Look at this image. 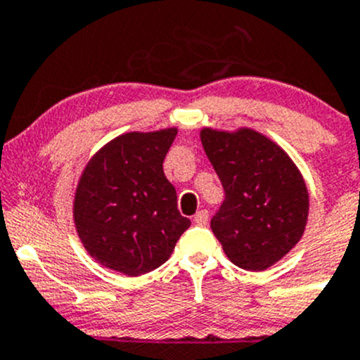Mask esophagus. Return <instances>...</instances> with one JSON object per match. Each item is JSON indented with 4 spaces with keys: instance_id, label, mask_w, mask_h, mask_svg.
Masks as SVG:
<instances>
[{
    "instance_id": "obj_1",
    "label": "esophagus",
    "mask_w": 360,
    "mask_h": 360,
    "mask_svg": "<svg viewBox=\"0 0 360 360\" xmlns=\"http://www.w3.org/2000/svg\"><path fill=\"white\" fill-rule=\"evenodd\" d=\"M208 219H210V213L206 212V210H199V212L194 215V222L198 224V226H206V224H208Z\"/></svg>"
}]
</instances>
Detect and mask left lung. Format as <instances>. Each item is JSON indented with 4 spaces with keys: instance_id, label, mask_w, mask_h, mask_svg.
Listing matches in <instances>:
<instances>
[{
    "instance_id": "left-lung-1",
    "label": "left lung",
    "mask_w": 360,
    "mask_h": 360,
    "mask_svg": "<svg viewBox=\"0 0 360 360\" xmlns=\"http://www.w3.org/2000/svg\"><path fill=\"white\" fill-rule=\"evenodd\" d=\"M201 143L226 199L212 231L233 264L264 271L285 257L308 222L304 179L282 147L248 127L201 129Z\"/></svg>"
}]
</instances>
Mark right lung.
Returning <instances> with one entry per match:
<instances>
[{
    "label": "right lung",
    "mask_w": 360,
    "mask_h": 360,
    "mask_svg": "<svg viewBox=\"0 0 360 360\" xmlns=\"http://www.w3.org/2000/svg\"><path fill=\"white\" fill-rule=\"evenodd\" d=\"M179 129L120 134L85 166L73 201L78 238L94 261L127 276L165 264L191 226L162 162Z\"/></svg>",
    "instance_id": "right-lung-1"
}]
</instances>
